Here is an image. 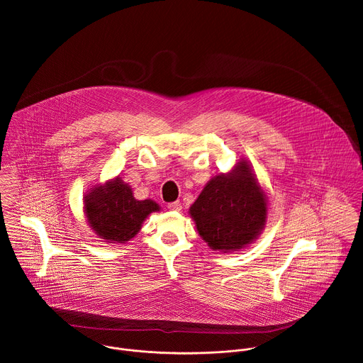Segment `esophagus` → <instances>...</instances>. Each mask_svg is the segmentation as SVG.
Returning a JSON list of instances; mask_svg holds the SVG:
<instances>
[{"instance_id": "obj_1", "label": "esophagus", "mask_w": 363, "mask_h": 363, "mask_svg": "<svg viewBox=\"0 0 363 363\" xmlns=\"http://www.w3.org/2000/svg\"><path fill=\"white\" fill-rule=\"evenodd\" d=\"M169 210H172V211H179L181 208H182V206H181V203L179 201H172V203H168L167 206Z\"/></svg>"}]
</instances>
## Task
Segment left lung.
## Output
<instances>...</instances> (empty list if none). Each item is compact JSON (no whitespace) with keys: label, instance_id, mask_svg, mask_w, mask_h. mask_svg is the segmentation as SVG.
<instances>
[{"label":"left lung","instance_id":"1","mask_svg":"<svg viewBox=\"0 0 363 363\" xmlns=\"http://www.w3.org/2000/svg\"><path fill=\"white\" fill-rule=\"evenodd\" d=\"M199 235L213 250H238L259 235L267 199L246 162L214 177L189 208Z\"/></svg>","mask_w":363,"mask_h":363}]
</instances>
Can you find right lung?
I'll return each instance as SVG.
<instances>
[{
	"mask_svg": "<svg viewBox=\"0 0 363 363\" xmlns=\"http://www.w3.org/2000/svg\"><path fill=\"white\" fill-rule=\"evenodd\" d=\"M153 200H137L120 178L95 186L85 196L84 211L95 233L111 243H125L140 232L145 218L159 211Z\"/></svg>",
	"mask_w": 363,
	"mask_h": 363,
	"instance_id": "right-lung-1",
	"label": "right lung"
}]
</instances>
